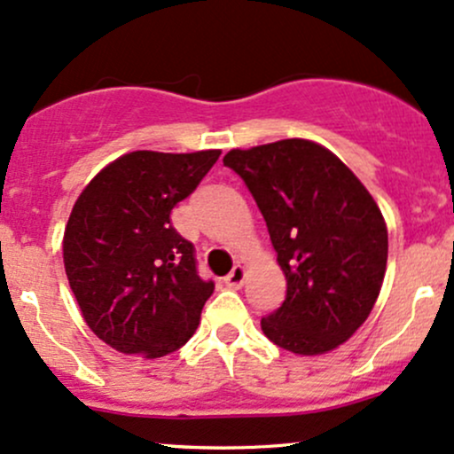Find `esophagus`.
Masks as SVG:
<instances>
[{
  "label": "esophagus",
  "instance_id": "obj_1",
  "mask_svg": "<svg viewBox=\"0 0 454 454\" xmlns=\"http://www.w3.org/2000/svg\"><path fill=\"white\" fill-rule=\"evenodd\" d=\"M243 280H246V267L243 265H235L232 267V271L223 278L226 286H231V288H241Z\"/></svg>",
  "mask_w": 454,
  "mask_h": 454
}]
</instances>
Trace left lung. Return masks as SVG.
<instances>
[{
  "instance_id": "left-lung-1",
  "label": "left lung",
  "mask_w": 454,
  "mask_h": 454,
  "mask_svg": "<svg viewBox=\"0 0 454 454\" xmlns=\"http://www.w3.org/2000/svg\"><path fill=\"white\" fill-rule=\"evenodd\" d=\"M235 170L267 222L286 278L282 306L261 321L273 345L318 356L348 340L380 297L387 228L366 187L310 139L231 151Z\"/></svg>"
}]
</instances>
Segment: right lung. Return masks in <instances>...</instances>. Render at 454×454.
<instances>
[{
	"instance_id": "add662e5",
	"label": "right lung",
	"mask_w": 454,
	"mask_h": 454,
	"mask_svg": "<svg viewBox=\"0 0 454 454\" xmlns=\"http://www.w3.org/2000/svg\"><path fill=\"white\" fill-rule=\"evenodd\" d=\"M222 151L122 154L74 202L64 269L88 327L127 356L163 357L196 332L215 284L198 276L196 247L170 213Z\"/></svg>"
}]
</instances>
